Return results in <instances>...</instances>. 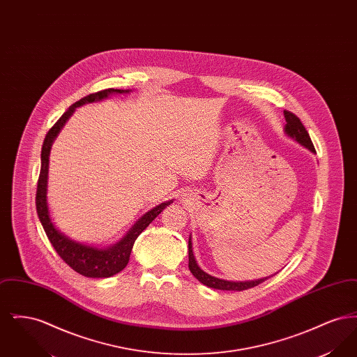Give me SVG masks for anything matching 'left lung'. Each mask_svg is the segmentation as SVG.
I'll return each instance as SVG.
<instances>
[{
	"mask_svg": "<svg viewBox=\"0 0 357 357\" xmlns=\"http://www.w3.org/2000/svg\"><path fill=\"white\" fill-rule=\"evenodd\" d=\"M284 116L287 120L285 124V134L294 139L297 143H300L301 146H304L307 149L310 153H316L314 146L310 140V136L307 134V131L304 127V124L301 123V120L298 119L294 114L289 112V111H284ZM188 269L190 272L192 273V275L202 282L206 287L213 289H218V290H246V289L255 288L257 285H259L261 282H264L266 280L265 278H259V280H255V281H242V282H234V281H226V280H221L217 277H213L210 274L204 272L197 261L195 257L192 255V243H191V237L188 238Z\"/></svg>",
	"mask_w": 357,
	"mask_h": 357,
	"instance_id": "1",
	"label": "left lung"
}]
</instances>
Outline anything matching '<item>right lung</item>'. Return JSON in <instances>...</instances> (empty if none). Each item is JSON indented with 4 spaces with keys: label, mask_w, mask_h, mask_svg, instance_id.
I'll list each match as a JSON object with an SVG mask.
<instances>
[{
    "label": "right lung",
    "mask_w": 357,
    "mask_h": 357,
    "mask_svg": "<svg viewBox=\"0 0 357 357\" xmlns=\"http://www.w3.org/2000/svg\"><path fill=\"white\" fill-rule=\"evenodd\" d=\"M128 92L131 91L108 88V89L99 91L96 93H91L83 99H80L79 102L72 104L63 114V116L57 120L54 126L48 131L41 149V170H40L38 182H37V192H36V208H37L38 220L41 222L47 233V237L51 241L52 246L54 248L57 255H60L66 261V264H68L75 272L89 278H107L121 272L128 264L136 238L139 237V234L163 211L165 207L172 204V201H169L165 204H158L156 207L147 211L140 220H137L135 225L128 230V233L121 238L118 243L105 249L88 246L70 239L64 233L57 230L52 222L48 201H47L48 167H50L52 143L54 142L56 136L59 135V132L61 131V128L64 127V124L67 123V120L70 118V115L75 112L77 107L84 105L86 102H100L114 93H128Z\"/></svg>",
    "instance_id": "obj_1"
}]
</instances>
